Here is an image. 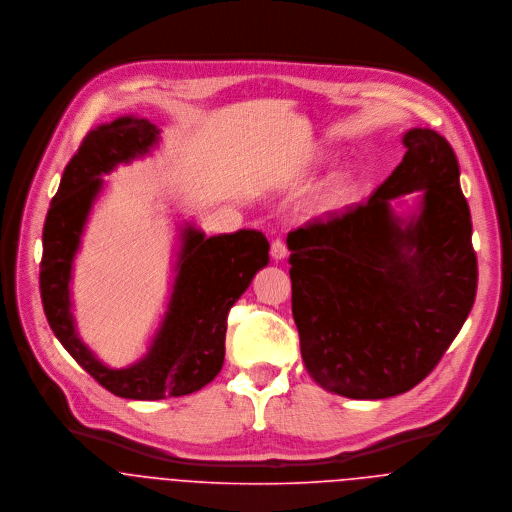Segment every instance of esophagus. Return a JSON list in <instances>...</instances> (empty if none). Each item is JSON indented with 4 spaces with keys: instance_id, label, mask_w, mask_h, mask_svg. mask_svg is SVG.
Segmentation results:
<instances>
[{
    "instance_id": "1",
    "label": "esophagus",
    "mask_w": 512,
    "mask_h": 512,
    "mask_svg": "<svg viewBox=\"0 0 512 512\" xmlns=\"http://www.w3.org/2000/svg\"><path fill=\"white\" fill-rule=\"evenodd\" d=\"M270 254H272L274 260H284V258L288 256V246H286V242L280 240V238H276V240L272 242V246H270Z\"/></svg>"
}]
</instances>
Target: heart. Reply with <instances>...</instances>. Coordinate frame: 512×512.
Returning a JSON list of instances; mask_svg holds the SVG:
<instances>
[{"instance_id": "obj_1", "label": "heart", "mask_w": 512, "mask_h": 512, "mask_svg": "<svg viewBox=\"0 0 512 512\" xmlns=\"http://www.w3.org/2000/svg\"><path fill=\"white\" fill-rule=\"evenodd\" d=\"M341 193H343V189H341V187H339V189H335V193H333V197H331V199H337Z\"/></svg>"}]
</instances>
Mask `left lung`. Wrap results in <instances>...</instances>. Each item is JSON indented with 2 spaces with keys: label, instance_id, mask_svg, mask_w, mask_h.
<instances>
[{
  "label": "left lung",
  "instance_id": "1",
  "mask_svg": "<svg viewBox=\"0 0 512 512\" xmlns=\"http://www.w3.org/2000/svg\"><path fill=\"white\" fill-rule=\"evenodd\" d=\"M372 197L288 234L293 321L307 372L329 392L380 400L408 392L439 363L477 293L471 213L459 163L430 128ZM420 190L400 220L389 201Z\"/></svg>",
  "mask_w": 512,
  "mask_h": 512
}]
</instances>
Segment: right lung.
Returning a JSON list of instances; mask_svg holds the SVG:
<instances>
[{
  "label": "right lung",
  "instance_id": "obj_1",
  "mask_svg": "<svg viewBox=\"0 0 512 512\" xmlns=\"http://www.w3.org/2000/svg\"><path fill=\"white\" fill-rule=\"evenodd\" d=\"M157 142L159 128L136 116L90 130L65 167L43 226L39 288L47 321L78 365L106 390L130 400L177 398L209 384L224 363L228 311L270 262V242L260 230L244 228L207 238L193 224H185L173 292L149 351L126 368H110L96 359L74 325V256L104 187L102 175L144 157Z\"/></svg>",
  "mask_w": 512,
  "mask_h": 512
}]
</instances>
